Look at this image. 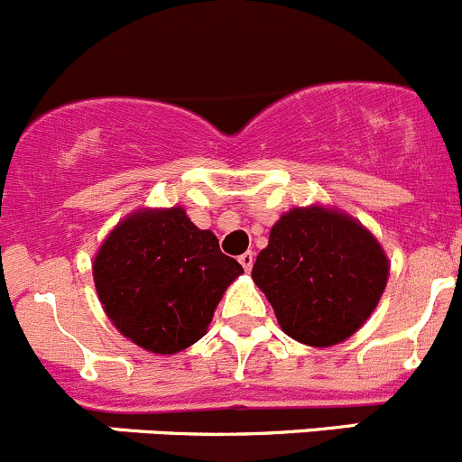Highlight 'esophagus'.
<instances>
[{"label":"esophagus","mask_w":462,"mask_h":462,"mask_svg":"<svg viewBox=\"0 0 462 462\" xmlns=\"http://www.w3.org/2000/svg\"><path fill=\"white\" fill-rule=\"evenodd\" d=\"M239 263H241V266H244V271L248 273L250 268H253V263H254V253H253V250H248V253L241 254V257H239Z\"/></svg>","instance_id":"34e87169"}]
</instances>
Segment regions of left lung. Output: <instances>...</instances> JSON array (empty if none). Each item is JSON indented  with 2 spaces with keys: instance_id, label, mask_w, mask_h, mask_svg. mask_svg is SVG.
<instances>
[{
  "instance_id": "left-lung-1",
  "label": "left lung",
  "mask_w": 462,
  "mask_h": 462,
  "mask_svg": "<svg viewBox=\"0 0 462 462\" xmlns=\"http://www.w3.org/2000/svg\"><path fill=\"white\" fill-rule=\"evenodd\" d=\"M253 280L284 334L311 347L350 338L379 304L388 259L356 218L320 205L293 208L273 226Z\"/></svg>"
}]
</instances>
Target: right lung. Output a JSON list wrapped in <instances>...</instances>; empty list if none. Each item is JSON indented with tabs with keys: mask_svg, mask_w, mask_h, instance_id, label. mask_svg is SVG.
Segmentation results:
<instances>
[{
	"mask_svg": "<svg viewBox=\"0 0 462 462\" xmlns=\"http://www.w3.org/2000/svg\"><path fill=\"white\" fill-rule=\"evenodd\" d=\"M92 273L112 325L153 355H176L203 338L244 268L185 209L169 208L124 218L98 248Z\"/></svg>",
	"mask_w": 462,
	"mask_h": 462,
	"instance_id": "right-lung-1",
	"label": "right lung"
}]
</instances>
